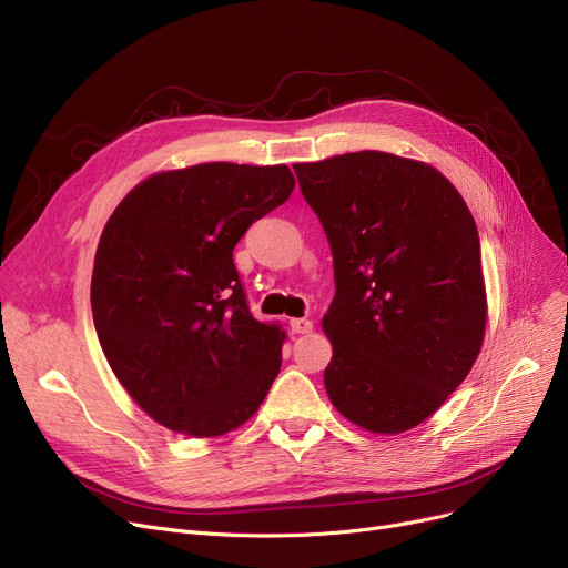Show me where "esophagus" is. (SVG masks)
<instances>
[{
	"mask_svg": "<svg viewBox=\"0 0 568 568\" xmlns=\"http://www.w3.org/2000/svg\"><path fill=\"white\" fill-rule=\"evenodd\" d=\"M288 326H291L293 335H305V333H312L314 323L310 318H291Z\"/></svg>",
	"mask_w": 568,
	"mask_h": 568,
	"instance_id": "esophagus-1",
	"label": "esophagus"
}]
</instances>
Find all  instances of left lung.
<instances>
[{
  "mask_svg": "<svg viewBox=\"0 0 568 568\" xmlns=\"http://www.w3.org/2000/svg\"><path fill=\"white\" fill-rule=\"evenodd\" d=\"M293 169L333 252L326 393L354 425L399 435L435 414L480 354L488 295L476 222L416 159L363 150Z\"/></svg>",
  "mask_w": 568,
  "mask_h": 568,
  "instance_id": "left-lung-1",
  "label": "left lung"
}]
</instances>
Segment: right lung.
Returning a JSON list of instances; mask_svg holds the SVG:
<instances>
[{"label":"right lung","instance_id":"obj_1","mask_svg":"<svg viewBox=\"0 0 568 568\" xmlns=\"http://www.w3.org/2000/svg\"><path fill=\"white\" fill-rule=\"evenodd\" d=\"M293 186L284 164L210 161L150 175L105 222L94 328L118 382L159 425L226 435L273 386L286 333L252 316L233 247Z\"/></svg>","mask_w":568,"mask_h":568}]
</instances>
